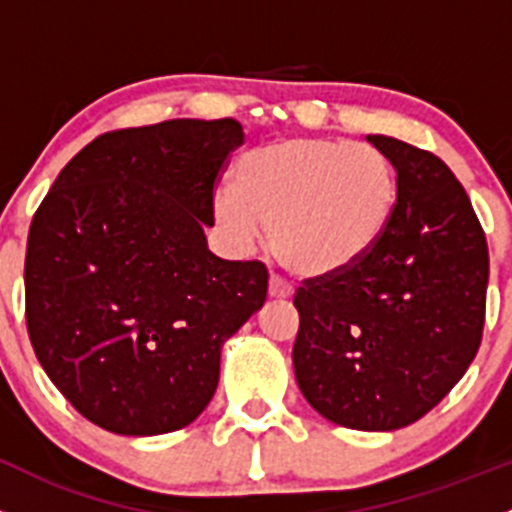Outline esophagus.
<instances>
[{
  "label": "esophagus",
  "instance_id": "34e87169",
  "mask_svg": "<svg viewBox=\"0 0 512 512\" xmlns=\"http://www.w3.org/2000/svg\"><path fill=\"white\" fill-rule=\"evenodd\" d=\"M292 295V285L280 275L270 277V297H290Z\"/></svg>",
  "mask_w": 512,
  "mask_h": 512
}]
</instances>
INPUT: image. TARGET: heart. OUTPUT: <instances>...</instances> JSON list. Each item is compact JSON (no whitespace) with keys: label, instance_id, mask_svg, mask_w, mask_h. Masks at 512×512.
I'll list each match as a JSON object with an SVG mask.
<instances>
[{"label":"heart","instance_id":"b5f03b06","mask_svg":"<svg viewBox=\"0 0 512 512\" xmlns=\"http://www.w3.org/2000/svg\"><path fill=\"white\" fill-rule=\"evenodd\" d=\"M398 205V175L375 145L325 137L270 142L240 157L235 185L215 192V217L252 245L272 227L287 270L325 277L347 270L382 237Z\"/></svg>","mask_w":512,"mask_h":512}]
</instances>
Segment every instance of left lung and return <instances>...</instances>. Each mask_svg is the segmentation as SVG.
<instances>
[{"mask_svg":"<svg viewBox=\"0 0 512 512\" xmlns=\"http://www.w3.org/2000/svg\"><path fill=\"white\" fill-rule=\"evenodd\" d=\"M398 172V205L347 270L297 287L292 362L307 403L352 430H398L435 408L483 340L488 242L433 152L370 135Z\"/></svg>","mask_w":512,"mask_h":512,"instance_id":"1","label":"left lung"}]
</instances>
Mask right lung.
Segmentation results:
<instances>
[{
    "mask_svg": "<svg viewBox=\"0 0 512 512\" xmlns=\"http://www.w3.org/2000/svg\"><path fill=\"white\" fill-rule=\"evenodd\" d=\"M245 142L237 119H167L104 132L34 212L27 330L79 415L117 435L190 425L220 350L265 305L267 267L207 250L215 187Z\"/></svg>",
    "mask_w": 512,
    "mask_h": 512,
    "instance_id": "add662e5",
    "label": "right lung"
}]
</instances>
